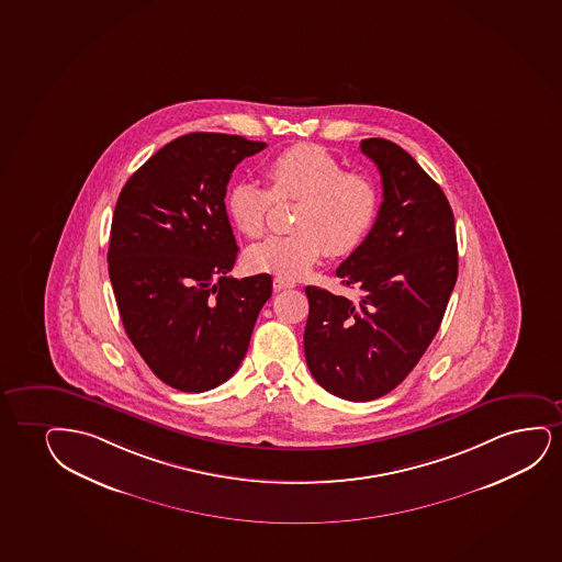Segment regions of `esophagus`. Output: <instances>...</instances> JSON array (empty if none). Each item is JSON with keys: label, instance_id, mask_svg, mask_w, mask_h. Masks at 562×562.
I'll use <instances>...</instances> for the list:
<instances>
[{"label": "esophagus", "instance_id": "1", "mask_svg": "<svg viewBox=\"0 0 562 562\" xmlns=\"http://www.w3.org/2000/svg\"><path fill=\"white\" fill-rule=\"evenodd\" d=\"M296 286V283L294 281H289V279L284 278H273V289L276 291H283V289H294Z\"/></svg>", "mask_w": 562, "mask_h": 562}]
</instances>
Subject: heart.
Returning a JSON list of instances; mask_svg holds the SVG:
<instances>
[{
	"label": "heart",
	"instance_id": "1",
	"mask_svg": "<svg viewBox=\"0 0 562 562\" xmlns=\"http://www.w3.org/2000/svg\"><path fill=\"white\" fill-rule=\"evenodd\" d=\"M270 192L252 182H235L226 195L234 226L256 239L266 229L271 203L296 200L292 234L273 235L250 247L247 263L256 271L299 279L327 252L346 256L361 247L376 224L380 188L364 171H344V165L315 144L283 149L266 165Z\"/></svg>",
	"mask_w": 562,
	"mask_h": 562
}]
</instances>
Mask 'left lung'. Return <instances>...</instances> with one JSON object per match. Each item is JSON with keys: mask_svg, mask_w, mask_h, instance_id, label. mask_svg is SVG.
<instances>
[{"mask_svg": "<svg viewBox=\"0 0 562 562\" xmlns=\"http://www.w3.org/2000/svg\"><path fill=\"white\" fill-rule=\"evenodd\" d=\"M361 151L376 164L384 201L359 249L340 263L359 300L306 286L307 369L328 393L372 401L395 390L441 327L458 278L454 214L441 186L385 138Z\"/></svg>", "mask_w": 562, "mask_h": 562, "instance_id": "8db88e82", "label": "left lung"}]
</instances>
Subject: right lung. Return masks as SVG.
Segmentation results:
<instances>
[{
    "label": "right lung",
    "instance_id": "right-lung-1",
    "mask_svg": "<svg viewBox=\"0 0 562 562\" xmlns=\"http://www.w3.org/2000/svg\"><path fill=\"white\" fill-rule=\"evenodd\" d=\"M266 143L190 133L149 157L115 203L108 271L128 340L161 382L186 393L239 369L271 276L234 279L227 218L235 165Z\"/></svg>",
    "mask_w": 562,
    "mask_h": 562
}]
</instances>
